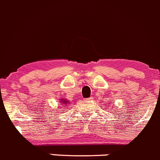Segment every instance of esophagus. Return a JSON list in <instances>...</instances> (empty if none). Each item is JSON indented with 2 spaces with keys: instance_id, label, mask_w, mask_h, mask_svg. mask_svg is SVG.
I'll list each match as a JSON object with an SVG mask.
<instances>
[{
  "instance_id": "obj_1",
  "label": "esophagus",
  "mask_w": 160,
  "mask_h": 160,
  "mask_svg": "<svg viewBox=\"0 0 160 160\" xmlns=\"http://www.w3.org/2000/svg\"><path fill=\"white\" fill-rule=\"evenodd\" d=\"M93 98H86V99L84 100L85 101H88V102H89V101H92V100H93Z\"/></svg>"
}]
</instances>
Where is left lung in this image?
Masks as SVG:
<instances>
[{
  "mask_svg": "<svg viewBox=\"0 0 160 160\" xmlns=\"http://www.w3.org/2000/svg\"><path fill=\"white\" fill-rule=\"evenodd\" d=\"M108 103H107V105H108Z\"/></svg>",
  "mask_w": 160,
  "mask_h": 160,
  "instance_id": "8db88e82",
  "label": "left lung"
}]
</instances>
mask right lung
<instances>
[{"label":"right lung","mask_w":160,"mask_h":160,"mask_svg":"<svg viewBox=\"0 0 160 160\" xmlns=\"http://www.w3.org/2000/svg\"><path fill=\"white\" fill-rule=\"evenodd\" d=\"M70 104V102H69V101H67V99H65V98H61L60 101H59V104H61V105H65L66 107H67L68 104Z\"/></svg>","instance_id":"obj_1"}]
</instances>
